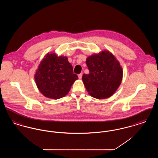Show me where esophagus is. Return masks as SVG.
Returning a JSON list of instances; mask_svg holds the SVG:
<instances>
[{
	"mask_svg": "<svg viewBox=\"0 0 158 158\" xmlns=\"http://www.w3.org/2000/svg\"><path fill=\"white\" fill-rule=\"evenodd\" d=\"M82 73H80L79 75H78V77H79V79H82Z\"/></svg>",
	"mask_w": 158,
	"mask_h": 158,
	"instance_id": "esophagus-1",
	"label": "esophagus"
}]
</instances>
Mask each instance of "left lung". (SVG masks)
<instances>
[{
	"instance_id": "left-lung-1",
	"label": "left lung",
	"mask_w": 158,
	"mask_h": 158,
	"mask_svg": "<svg viewBox=\"0 0 158 158\" xmlns=\"http://www.w3.org/2000/svg\"><path fill=\"white\" fill-rule=\"evenodd\" d=\"M86 63L89 73L83 74L82 81L88 94L99 99L112 96L120 85L123 73L115 57L105 50L89 56Z\"/></svg>"
}]
</instances>
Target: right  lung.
I'll return each mask as SVG.
<instances>
[{
  "mask_svg": "<svg viewBox=\"0 0 158 158\" xmlns=\"http://www.w3.org/2000/svg\"><path fill=\"white\" fill-rule=\"evenodd\" d=\"M38 89L45 97L57 99L65 97L78 79L66 56L47 53L35 74Z\"/></svg>",
  "mask_w": 158,
  "mask_h": 158,
  "instance_id": "obj_1",
  "label": "right lung"
}]
</instances>
